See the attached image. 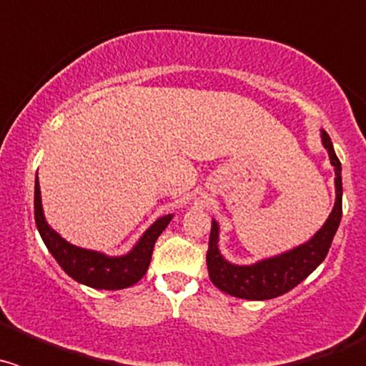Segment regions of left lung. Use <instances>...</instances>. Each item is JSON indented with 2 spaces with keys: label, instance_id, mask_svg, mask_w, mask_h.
<instances>
[{
  "label": "left lung",
  "instance_id": "8db88e82",
  "mask_svg": "<svg viewBox=\"0 0 366 366\" xmlns=\"http://www.w3.org/2000/svg\"><path fill=\"white\" fill-rule=\"evenodd\" d=\"M321 141L330 155V163L335 170V203L325 225L308 242L290 249L286 253L277 254V257L264 258V260H258L249 266H238V264H231L229 260H225L219 253V225L216 219H212L209 251H207V267H209V277H211L212 284L223 293L247 300L274 299L302 282L326 258L339 223H341L342 181L341 161L337 159L332 139L325 130H321Z\"/></svg>",
  "mask_w": 366,
  "mask_h": 366
}]
</instances>
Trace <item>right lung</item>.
<instances>
[{"label": "right lung", "instance_id": "right-lung-1", "mask_svg": "<svg viewBox=\"0 0 366 366\" xmlns=\"http://www.w3.org/2000/svg\"><path fill=\"white\" fill-rule=\"evenodd\" d=\"M172 218L174 214L161 216L143 232L132 251L122 257H108L99 251L69 244L51 227L44 216L38 174L34 181V219L41 240L71 279L95 290H124L143 279L150 266L155 240Z\"/></svg>", "mask_w": 366, "mask_h": 366}]
</instances>
